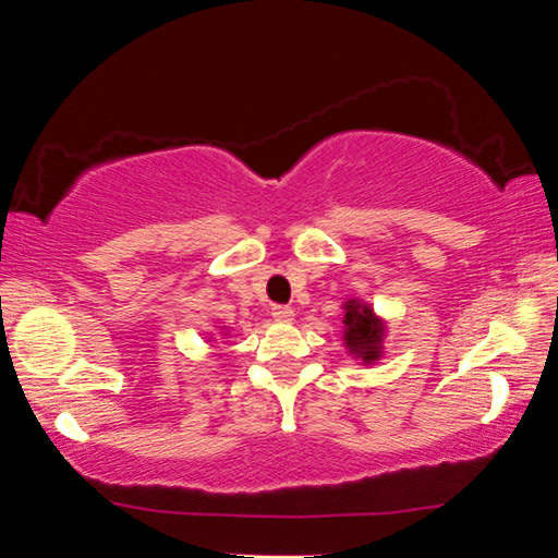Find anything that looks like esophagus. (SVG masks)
Masks as SVG:
<instances>
[{
	"label": "esophagus",
	"mask_w": 558,
	"mask_h": 558,
	"mask_svg": "<svg viewBox=\"0 0 558 558\" xmlns=\"http://www.w3.org/2000/svg\"><path fill=\"white\" fill-rule=\"evenodd\" d=\"M272 317L280 319V323H290V319L295 317V310L288 307V305H276V307H272Z\"/></svg>",
	"instance_id": "obj_1"
}]
</instances>
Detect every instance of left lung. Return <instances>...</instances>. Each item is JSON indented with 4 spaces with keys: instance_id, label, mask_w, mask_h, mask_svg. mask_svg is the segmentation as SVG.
I'll return each mask as SVG.
<instances>
[{
    "instance_id": "8db88e82",
    "label": "left lung",
    "mask_w": 558,
    "mask_h": 558,
    "mask_svg": "<svg viewBox=\"0 0 558 558\" xmlns=\"http://www.w3.org/2000/svg\"><path fill=\"white\" fill-rule=\"evenodd\" d=\"M347 332L344 339L352 352L362 354L364 362H374L379 356V342H381V325L374 317L369 307L356 305V302H347L344 315Z\"/></svg>"
}]
</instances>
